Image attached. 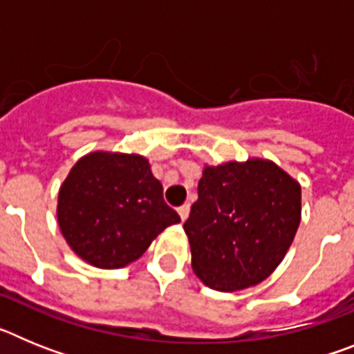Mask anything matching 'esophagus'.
<instances>
[{
	"mask_svg": "<svg viewBox=\"0 0 354 354\" xmlns=\"http://www.w3.org/2000/svg\"><path fill=\"white\" fill-rule=\"evenodd\" d=\"M177 211H179L180 220H183V221H186V218H187V216H189V204H184V205H180V207L177 209Z\"/></svg>",
	"mask_w": 354,
	"mask_h": 354,
	"instance_id": "obj_1",
	"label": "esophagus"
}]
</instances>
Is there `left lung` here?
<instances>
[{
	"label": "left lung",
	"instance_id": "1",
	"mask_svg": "<svg viewBox=\"0 0 354 354\" xmlns=\"http://www.w3.org/2000/svg\"><path fill=\"white\" fill-rule=\"evenodd\" d=\"M301 220V187L266 159L205 167L184 223L192 266L221 292L257 286L286 257Z\"/></svg>",
	"mask_w": 354,
	"mask_h": 354
}]
</instances>
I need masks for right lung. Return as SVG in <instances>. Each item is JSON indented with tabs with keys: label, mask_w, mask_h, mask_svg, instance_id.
Instances as JSON below:
<instances>
[{
	"label": "right lung",
	"mask_w": 354,
	"mask_h": 354,
	"mask_svg": "<svg viewBox=\"0 0 354 354\" xmlns=\"http://www.w3.org/2000/svg\"><path fill=\"white\" fill-rule=\"evenodd\" d=\"M179 214L138 154L92 152L68 171L58 193V223L83 261L117 270L136 261Z\"/></svg>",
	"instance_id": "obj_1"
}]
</instances>
